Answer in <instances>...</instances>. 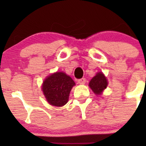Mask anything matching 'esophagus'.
I'll list each match as a JSON object with an SVG mask.
<instances>
[{
  "mask_svg": "<svg viewBox=\"0 0 146 146\" xmlns=\"http://www.w3.org/2000/svg\"><path fill=\"white\" fill-rule=\"evenodd\" d=\"M78 82L79 84H85V82H86V80H85V78H82L79 79Z\"/></svg>",
  "mask_w": 146,
  "mask_h": 146,
  "instance_id": "34e87169",
  "label": "esophagus"
}]
</instances>
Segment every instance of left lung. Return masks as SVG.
I'll use <instances>...</instances> for the list:
<instances>
[{
  "mask_svg": "<svg viewBox=\"0 0 146 146\" xmlns=\"http://www.w3.org/2000/svg\"><path fill=\"white\" fill-rule=\"evenodd\" d=\"M89 86L96 95H101L102 91L107 88V80L102 73H98L92 78L89 83Z\"/></svg>",
  "mask_w": 146,
  "mask_h": 146,
  "instance_id": "obj_1",
  "label": "left lung"
}]
</instances>
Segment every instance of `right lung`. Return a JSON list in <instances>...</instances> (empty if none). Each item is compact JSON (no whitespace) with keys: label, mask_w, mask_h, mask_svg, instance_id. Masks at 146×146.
<instances>
[{"label":"right lung","mask_w":146,"mask_h":146,"mask_svg":"<svg viewBox=\"0 0 146 146\" xmlns=\"http://www.w3.org/2000/svg\"><path fill=\"white\" fill-rule=\"evenodd\" d=\"M75 85L70 76L63 72H57L45 79L42 90L50 104L61 107L67 103L70 90Z\"/></svg>","instance_id":"1"}]
</instances>
